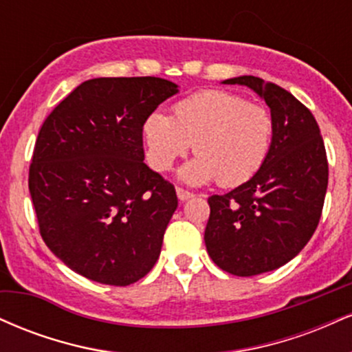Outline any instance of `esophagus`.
<instances>
[{"label":"esophagus","instance_id":"34e87169","mask_svg":"<svg viewBox=\"0 0 352 352\" xmlns=\"http://www.w3.org/2000/svg\"><path fill=\"white\" fill-rule=\"evenodd\" d=\"M177 197H179V200H180V201H187V200L192 199L193 193H190L188 190H184V188L177 187Z\"/></svg>","mask_w":352,"mask_h":352}]
</instances>
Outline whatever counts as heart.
I'll list each match as a JSON object with an SVG mask.
<instances>
[{"mask_svg":"<svg viewBox=\"0 0 352 352\" xmlns=\"http://www.w3.org/2000/svg\"><path fill=\"white\" fill-rule=\"evenodd\" d=\"M147 159L159 172L170 170L193 144L197 159L180 168L188 185L218 179L236 187L256 175L272 148L273 119L263 106L227 91H204L182 99L173 117L155 111L144 124Z\"/></svg>","mask_w":352,"mask_h":352,"instance_id":"obj_1","label":"heart"}]
</instances>
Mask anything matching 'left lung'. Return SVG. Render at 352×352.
I'll list each match as a JSON object with an SVG mask.
<instances>
[{
    "label": "left lung",
    "mask_w": 352,
    "mask_h": 352,
    "mask_svg": "<svg viewBox=\"0 0 352 352\" xmlns=\"http://www.w3.org/2000/svg\"><path fill=\"white\" fill-rule=\"evenodd\" d=\"M250 87L272 111V148L256 175L208 199L205 245L213 263L236 276L280 268L316 230L328 188V159L309 109L254 76L223 80Z\"/></svg>",
    "instance_id": "obj_1"
}]
</instances>
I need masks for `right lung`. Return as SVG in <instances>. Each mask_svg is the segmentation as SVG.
Here are the masks:
<instances>
[{
    "instance_id": "1",
    "label": "right lung",
    "mask_w": 352,
    "mask_h": 352,
    "mask_svg": "<svg viewBox=\"0 0 352 352\" xmlns=\"http://www.w3.org/2000/svg\"><path fill=\"white\" fill-rule=\"evenodd\" d=\"M177 92L151 76L89 79L44 120L30 193L44 243L72 272L127 286L159 260L179 201L144 164L142 129Z\"/></svg>"
}]
</instances>
